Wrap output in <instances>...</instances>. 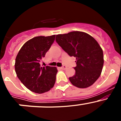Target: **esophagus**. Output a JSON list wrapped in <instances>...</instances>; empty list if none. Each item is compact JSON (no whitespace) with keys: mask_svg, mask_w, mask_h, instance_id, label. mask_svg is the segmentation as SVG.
Returning <instances> with one entry per match:
<instances>
[{"mask_svg":"<svg viewBox=\"0 0 121 121\" xmlns=\"http://www.w3.org/2000/svg\"><path fill=\"white\" fill-rule=\"evenodd\" d=\"M60 69H62V70H65L66 68H67V67L65 65H64V66H62V67H60Z\"/></svg>","mask_w":121,"mask_h":121,"instance_id":"obj_1","label":"esophagus"}]
</instances>
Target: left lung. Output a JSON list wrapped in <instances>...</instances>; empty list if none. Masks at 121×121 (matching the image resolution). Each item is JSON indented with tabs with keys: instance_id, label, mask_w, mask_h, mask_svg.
<instances>
[{
	"instance_id": "obj_1",
	"label": "left lung",
	"mask_w": 121,
	"mask_h": 121,
	"mask_svg": "<svg viewBox=\"0 0 121 121\" xmlns=\"http://www.w3.org/2000/svg\"><path fill=\"white\" fill-rule=\"evenodd\" d=\"M56 41L70 56L76 58L75 74L69 78L78 88L92 85L100 76L104 65L103 51L92 36L84 32L57 35Z\"/></svg>"
}]
</instances>
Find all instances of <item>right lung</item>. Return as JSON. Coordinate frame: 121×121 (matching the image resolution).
<instances>
[{
  "instance_id": "right-lung-1",
  "label": "right lung",
  "mask_w": 121,
  "mask_h": 121,
  "mask_svg": "<svg viewBox=\"0 0 121 121\" xmlns=\"http://www.w3.org/2000/svg\"><path fill=\"white\" fill-rule=\"evenodd\" d=\"M55 36H37L29 40L22 46L16 58L17 76L28 89L36 93L47 92L55 84L56 67H42L39 64L54 42Z\"/></svg>"
}]
</instances>
